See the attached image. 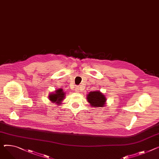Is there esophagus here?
<instances>
[{
  "label": "esophagus",
  "mask_w": 159,
  "mask_h": 159,
  "mask_svg": "<svg viewBox=\"0 0 159 159\" xmlns=\"http://www.w3.org/2000/svg\"><path fill=\"white\" fill-rule=\"evenodd\" d=\"M75 91L77 92V93H79V92L80 91V87H79V86L76 87V88H75Z\"/></svg>",
  "instance_id": "34e87169"
}]
</instances>
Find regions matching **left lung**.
<instances>
[{"label": "left lung", "instance_id": "8db88e82", "mask_svg": "<svg viewBox=\"0 0 159 159\" xmlns=\"http://www.w3.org/2000/svg\"><path fill=\"white\" fill-rule=\"evenodd\" d=\"M87 100L91 106L94 107H103L106 102L105 95L100 91L89 92L87 95Z\"/></svg>", "mask_w": 159, "mask_h": 159}]
</instances>
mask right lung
Masks as SVG:
<instances>
[{
  "instance_id": "add662e5",
  "label": "right lung",
  "mask_w": 159,
  "mask_h": 159,
  "mask_svg": "<svg viewBox=\"0 0 159 159\" xmlns=\"http://www.w3.org/2000/svg\"><path fill=\"white\" fill-rule=\"evenodd\" d=\"M65 93L62 89H59L55 91V93H52L49 94V100L53 103H57L58 105L61 103L65 97Z\"/></svg>"
}]
</instances>
